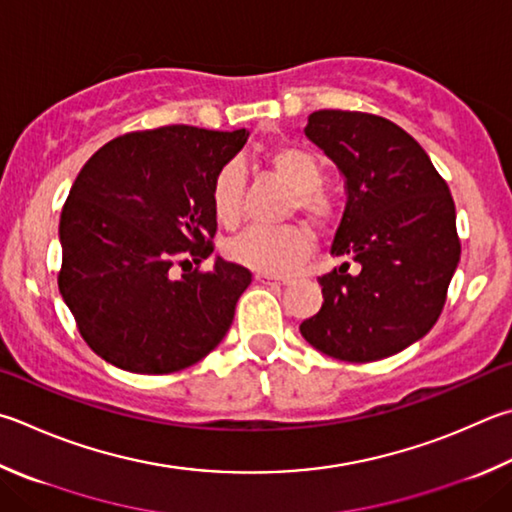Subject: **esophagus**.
Masks as SVG:
<instances>
[{"label": "esophagus", "instance_id": "esophagus-1", "mask_svg": "<svg viewBox=\"0 0 512 512\" xmlns=\"http://www.w3.org/2000/svg\"><path fill=\"white\" fill-rule=\"evenodd\" d=\"M255 280L262 282V284H282V286H286L288 282H291V280H288V277H275V275H268V273H257Z\"/></svg>", "mask_w": 512, "mask_h": 512}]
</instances>
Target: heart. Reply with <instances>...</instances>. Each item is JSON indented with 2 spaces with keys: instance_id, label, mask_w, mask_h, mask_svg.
<instances>
[{
  "instance_id": "obj_1",
  "label": "heart",
  "mask_w": 512,
  "mask_h": 512,
  "mask_svg": "<svg viewBox=\"0 0 512 512\" xmlns=\"http://www.w3.org/2000/svg\"><path fill=\"white\" fill-rule=\"evenodd\" d=\"M264 165L275 181L291 192L286 215H300L315 230H329L338 224L340 203L322 188L327 167L315 152L302 145H277L266 154ZM246 181L237 163H228L215 174L210 185V208L217 224L235 228L244 212ZM311 232L302 226L277 230H246L228 241L226 255L250 271L282 275L293 271L311 253Z\"/></svg>"
}]
</instances>
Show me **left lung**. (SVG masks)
<instances>
[{"mask_svg": "<svg viewBox=\"0 0 512 512\" xmlns=\"http://www.w3.org/2000/svg\"><path fill=\"white\" fill-rule=\"evenodd\" d=\"M304 134L347 179L331 253L353 259L318 277L324 304L300 324L309 345L345 362L380 360L434 327L459 264L448 183L414 138L383 116L320 109Z\"/></svg>", "mask_w": 512, "mask_h": 512, "instance_id": "1", "label": "left lung"}]
</instances>
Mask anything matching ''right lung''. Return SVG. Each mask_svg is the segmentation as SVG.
<instances>
[{"instance_id":"1","label":"right lung","mask_w":512,"mask_h":512,"mask_svg":"<svg viewBox=\"0 0 512 512\" xmlns=\"http://www.w3.org/2000/svg\"><path fill=\"white\" fill-rule=\"evenodd\" d=\"M246 138L165 125L114 138L80 170L60 217L58 286L102 360L172 374L224 340L253 275L224 259L199 264L215 250L212 179ZM176 265L191 271L176 278Z\"/></svg>"}]
</instances>
